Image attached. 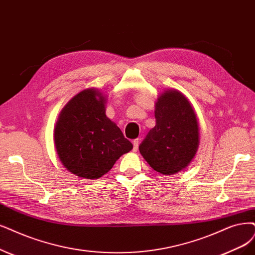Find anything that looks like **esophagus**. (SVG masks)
Here are the masks:
<instances>
[{"instance_id": "esophagus-1", "label": "esophagus", "mask_w": 255, "mask_h": 255, "mask_svg": "<svg viewBox=\"0 0 255 255\" xmlns=\"http://www.w3.org/2000/svg\"><path fill=\"white\" fill-rule=\"evenodd\" d=\"M138 144H139V139L138 138H135L133 140V151H136L137 148H138Z\"/></svg>"}]
</instances>
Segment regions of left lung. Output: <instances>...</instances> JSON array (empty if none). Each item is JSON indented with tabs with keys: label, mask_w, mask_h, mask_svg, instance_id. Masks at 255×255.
Listing matches in <instances>:
<instances>
[{
	"label": "left lung",
	"mask_w": 255,
	"mask_h": 255,
	"mask_svg": "<svg viewBox=\"0 0 255 255\" xmlns=\"http://www.w3.org/2000/svg\"><path fill=\"white\" fill-rule=\"evenodd\" d=\"M155 126L138 149L145 161L164 175L190 164L200 144V128L191 103L182 92L166 90L155 103Z\"/></svg>",
	"instance_id": "8db88e82"
}]
</instances>
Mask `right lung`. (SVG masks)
Instances as JSON below:
<instances>
[{"instance_id":"obj_1","label":"right lung","mask_w":255,"mask_h":255,"mask_svg":"<svg viewBox=\"0 0 255 255\" xmlns=\"http://www.w3.org/2000/svg\"><path fill=\"white\" fill-rule=\"evenodd\" d=\"M106 97L85 89L62 109L54 127V145L63 166L77 176L97 180L133 148L106 117Z\"/></svg>"}]
</instances>
